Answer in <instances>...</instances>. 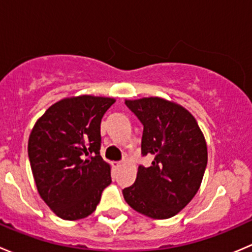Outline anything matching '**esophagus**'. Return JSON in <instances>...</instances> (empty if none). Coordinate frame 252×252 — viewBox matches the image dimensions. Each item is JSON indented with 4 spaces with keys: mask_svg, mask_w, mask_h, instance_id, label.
<instances>
[{
    "mask_svg": "<svg viewBox=\"0 0 252 252\" xmlns=\"http://www.w3.org/2000/svg\"><path fill=\"white\" fill-rule=\"evenodd\" d=\"M113 166H114V167H121V166H122V162H121V161L113 162Z\"/></svg>",
    "mask_w": 252,
    "mask_h": 252,
    "instance_id": "34e87169",
    "label": "esophagus"
}]
</instances>
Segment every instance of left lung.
Segmentation results:
<instances>
[{
    "mask_svg": "<svg viewBox=\"0 0 252 252\" xmlns=\"http://www.w3.org/2000/svg\"><path fill=\"white\" fill-rule=\"evenodd\" d=\"M144 126L142 156L152 155L149 167L139 166L136 180L124 188L126 204L139 213L166 220L185 207L199 190L207 166V146L190 112L159 97L126 100Z\"/></svg>",
    "mask_w": 252,
    "mask_h": 252,
    "instance_id": "1",
    "label": "left lung"
}]
</instances>
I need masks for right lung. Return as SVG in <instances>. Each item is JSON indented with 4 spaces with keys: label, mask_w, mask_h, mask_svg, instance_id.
<instances>
[{
    "label": "right lung",
    "mask_w": 252,
    "mask_h": 252,
    "mask_svg": "<svg viewBox=\"0 0 252 252\" xmlns=\"http://www.w3.org/2000/svg\"><path fill=\"white\" fill-rule=\"evenodd\" d=\"M113 98L90 95L51 106L32 128L28 155L40 196L67 220L88 217L112 183L100 155L101 119Z\"/></svg>",
    "instance_id": "1"
}]
</instances>
